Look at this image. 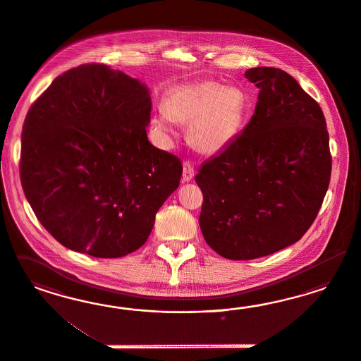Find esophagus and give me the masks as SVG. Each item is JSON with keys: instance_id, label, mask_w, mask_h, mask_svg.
I'll return each instance as SVG.
<instances>
[{"instance_id": "1", "label": "esophagus", "mask_w": 361, "mask_h": 361, "mask_svg": "<svg viewBox=\"0 0 361 361\" xmlns=\"http://www.w3.org/2000/svg\"><path fill=\"white\" fill-rule=\"evenodd\" d=\"M195 177V168L189 161H185L183 165V180L185 183H189Z\"/></svg>"}]
</instances>
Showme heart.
Wrapping results in <instances>:
<instances>
[{"label":"heart","instance_id":"heart-1","mask_svg":"<svg viewBox=\"0 0 361 361\" xmlns=\"http://www.w3.org/2000/svg\"><path fill=\"white\" fill-rule=\"evenodd\" d=\"M161 111L148 124L154 139L168 142L173 123L188 127L186 139L197 152L213 156L237 139L247 116V98L240 87L205 79L172 88Z\"/></svg>","mask_w":361,"mask_h":361}]
</instances>
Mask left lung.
Returning <instances> with one entry per match:
<instances>
[{"label":"left lung","mask_w":361,"mask_h":361,"mask_svg":"<svg viewBox=\"0 0 361 361\" xmlns=\"http://www.w3.org/2000/svg\"><path fill=\"white\" fill-rule=\"evenodd\" d=\"M259 88L249 124L201 165L200 228L221 257L249 261L300 240L327 193L331 153L323 111L281 68H249Z\"/></svg>","instance_id":"1"}]
</instances>
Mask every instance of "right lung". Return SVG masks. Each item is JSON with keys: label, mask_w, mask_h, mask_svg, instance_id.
I'll list each match as a JSON object with an SVG mask.
<instances>
[{"label": "right lung", "mask_w": 361, "mask_h": 361, "mask_svg": "<svg viewBox=\"0 0 361 361\" xmlns=\"http://www.w3.org/2000/svg\"><path fill=\"white\" fill-rule=\"evenodd\" d=\"M145 85L106 65L55 78L29 109L22 188L38 221L65 247L119 258L148 240L183 165L148 140Z\"/></svg>", "instance_id": "obj_1"}]
</instances>
